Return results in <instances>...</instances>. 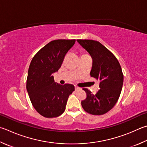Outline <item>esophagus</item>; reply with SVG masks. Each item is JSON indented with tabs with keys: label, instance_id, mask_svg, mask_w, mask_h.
<instances>
[{
	"label": "esophagus",
	"instance_id": "34e87169",
	"mask_svg": "<svg viewBox=\"0 0 147 147\" xmlns=\"http://www.w3.org/2000/svg\"><path fill=\"white\" fill-rule=\"evenodd\" d=\"M80 89V88L78 87H77V86H75V90H78Z\"/></svg>",
	"mask_w": 147,
	"mask_h": 147
}]
</instances>
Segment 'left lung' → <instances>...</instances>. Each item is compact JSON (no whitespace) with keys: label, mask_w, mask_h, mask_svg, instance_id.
<instances>
[{"label":"left lung","mask_w":147,"mask_h":147,"mask_svg":"<svg viewBox=\"0 0 147 147\" xmlns=\"http://www.w3.org/2000/svg\"><path fill=\"white\" fill-rule=\"evenodd\" d=\"M92 59L90 76L100 81L96 94L84 88L87 98L82 101L85 111L92 115H102L113 109L118 101L123 84V74L117 58L99 42L77 40Z\"/></svg>","instance_id":"left-lung-1"}]
</instances>
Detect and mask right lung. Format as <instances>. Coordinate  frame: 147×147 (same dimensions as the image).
Masks as SVG:
<instances>
[{"instance_id": "obj_1", "label": "right lung", "mask_w": 147, "mask_h": 147, "mask_svg": "<svg viewBox=\"0 0 147 147\" xmlns=\"http://www.w3.org/2000/svg\"><path fill=\"white\" fill-rule=\"evenodd\" d=\"M75 40L50 42L34 56L29 65L26 89L35 110L46 118L60 116L65 110L69 95L74 90L72 84L55 82L53 74L60 68Z\"/></svg>"}]
</instances>
